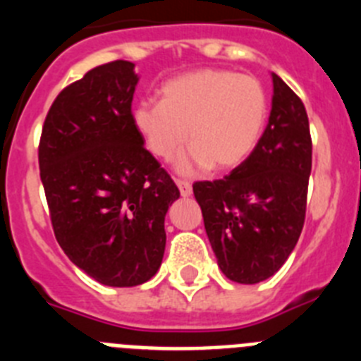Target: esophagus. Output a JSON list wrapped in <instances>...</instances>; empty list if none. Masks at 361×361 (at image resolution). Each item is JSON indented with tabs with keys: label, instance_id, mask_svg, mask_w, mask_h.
Masks as SVG:
<instances>
[{
	"label": "esophagus",
	"instance_id": "obj_1",
	"mask_svg": "<svg viewBox=\"0 0 361 361\" xmlns=\"http://www.w3.org/2000/svg\"><path fill=\"white\" fill-rule=\"evenodd\" d=\"M177 186H178V191H180V195L186 199V197L191 195V184L190 183H184V180H177Z\"/></svg>",
	"mask_w": 361,
	"mask_h": 361
}]
</instances>
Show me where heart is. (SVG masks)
<instances>
[{"mask_svg":"<svg viewBox=\"0 0 361 361\" xmlns=\"http://www.w3.org/2000/svg\"><path fill=\"white\" fill-rule=\"evenodd\" d=\"M269 116V97L257 78L233 70L200 68L166 81L161 101H141L132 110L133 130L146 148L170 161L186 142L191 149L177 171L231 170L257 148Z\"/></svg>","mask_w":361,"mask_h":361,"instance_id":"obj_1","label":"heart"}]
</instances>
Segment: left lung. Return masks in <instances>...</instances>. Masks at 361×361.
Here are the masks:
<instances>
[{
    "mask_svg": "<svg viewBox=\"0 0 361 361\" xmlns=\"http://www.w3.org/2000/svg\"><path fill=\"white\" fill-rule=\"evenodd\" d=\"M271 79L269 123L257 148L228 177L193 184L216 264L237 283L275 275L304 228L312 155L307 111L276 73Z\"/></svg>",
    "mask_w": 361,
    "mask_h": 361,
    "instance_id": "obj_1",
    "label": "left lung"
}]
</instances>
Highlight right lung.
Wrapping results in <instances>:
<instances>
[{"instance_id":"right-lung-1","label":"right lung","mask_w":361,"mask_h":361,"mask_svg":"<svg viewBox=\"0 0 361 361\" xmlns=\"http://www.w3.org/2000/svg\"><path fill=\"white\" fill-rule=\"evenodd\" d=\"M135 65L114 61L57 95L44 119L39 171L56 238L86 275L133 288L159 271L164 219L180 197L132 124Z\"/></svg>"}]
</instances>
